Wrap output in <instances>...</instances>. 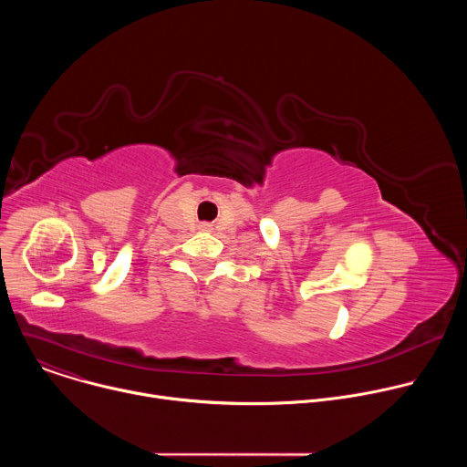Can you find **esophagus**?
<instances>
[{
  "label": "esophagus",
  "instance_id": "esophagus-1",
  "mask_svg": "<svg viewBox=\"0 0 467 467\" xmlns=\"http://www.w3.org/2000/svg\"><path fill=\"white\" fill-rule=\"evenodd\" d=\"M202 229H203V231H209V229H211V225H209V223H203V225H202Z\"/></svg>",
  "mask_w": 467,
  "mask_h": 467
}]
</instances>
